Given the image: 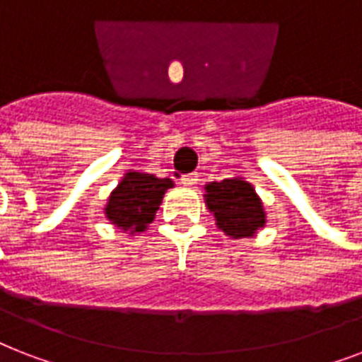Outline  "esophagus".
<instances>
[{
    "label": "esophagus",
    "instance_id": "34e87169",
    "mask_svg": "<svg viewBox=\"0 0 362 362\" xmlns=\"http://www.w3.org/2000/svg\"><path fill=\"white\" fill-rule=\"evenodd\" d=\"M199 180V176L195 175V173H189V175H182L180 182L184 184V186H195Z\"/></svg>",
    "mask_w": 362,
    "mask_h": 362
}]
</instances>
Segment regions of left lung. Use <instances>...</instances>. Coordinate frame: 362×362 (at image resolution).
<instances>
[{"label": "left lung", "mask_w": 362, "mask_h": 362, "mask_svg": "<svg viewBox=\"0 0 362 362\" xmlns=\"http://www.w3.org/2000/svg\"><path fill=\"white\" fill-rule=\"evenodd\" d=\"M204 197L209 210L214 212L218 227L229 237H252L259 227H263V206L252 184L240 178L212 182L206 186Z\"/></svg>", "instance_id": "8db88e82"}]
</instances>
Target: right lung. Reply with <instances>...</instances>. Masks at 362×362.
<instances>
[{"instance_id": "obj_1", "label": "right lung", "mask_w": 362, "mask_h": 362, "mask_svg": "<svg viewBox=\"0 0 362 362\" xmlns=\"http://www.w3.org/2000/svg\"><path fill=\"white\" fill-rule=\"evenodd\" d=\"M173 187L170 178L127 173L107 204V218L124 231H144L158 212L165 192Z\"/></svg>"}]
</instances>
